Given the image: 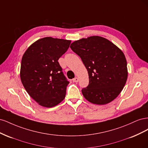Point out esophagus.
<instances>
[{"mask_svg":"<svg viewBox=\"0 0 148 148\" xmlns=\"http://www.w3.org/2000/svg\"><path fill=\"white\" fill-rule=\"evenodd\" d=\"M78 80H79L78 78L77 77H76V78L73 79V82H75V83H77V82H78Z\"/></svg>","mask_w":148,"mask_h":148,"instance_id":"34e87169","label":"esophagus"}]
</instances>
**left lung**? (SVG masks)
I'll use <instances>...</instances> for the list:
<instances>
[{"label": "left lung", "mask_w": 148, "mask_h": 148, "mask_svg": "<svg viewBox=\"0 0 148 148\" xmlns=\"http://www.w3.org/2000/svg\"><path fill=\"white\" fill-rule=\"evenodd\" d=\"M70 48L81 58L88 70L89 84L82 90L85 99L98 105L115 99L128 77L123 52L108 39L97 36L76 41Z\"/></svg>", "instance_id": "8db88e82"}]
</instances>
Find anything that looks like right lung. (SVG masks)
Listing matches in <instances>:
<instances>
[{
    "label": "right lung",
    "mask_w": 148,
    "mask_h": 148,
    "mask_svg": "<svg viewBox=\"0 0 148 148\" xmlns=\"http://www.w3.org/2000/svg\"><path fill=\"white\" fill-rule=\"evenodd\" d=\"M70 43L69 40L44 38L31 44L22 57L21 83L40 106L52 107L64 99L69 82L58 60Z\"/></svg>",
    "instance_id": "right-lung-1"
}]
</instances>
